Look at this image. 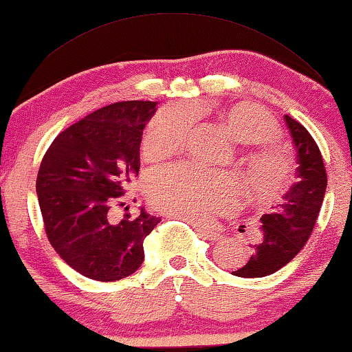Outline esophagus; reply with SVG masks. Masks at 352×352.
I'll list each match as a JSON object with an SVG mask.
<instances>
[{"label": "esophagus", "mask_w": 352, "mask_h": 352, "mask_svg": "<svg viewBox=\"0 0 352 352\" xmlns=\"http://www.w3.org/2000/svg\"><path fill=\"white\" fill-rule=\"evenodd\" d=\"M197 228V232L200 234V237H203L204 240H209V241H217L220 239V232L215 231V229L209 228V226H200V225H195Z\"/></svg>", "instance_id": "obj_1"}]
</instances>
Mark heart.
Returning a JSON list of instances; mask_svg holds the SVG:
<instances>
[{
	"label": "heart",
	"instance_id": "obj_1",
	"mask_svg": "<svg viewBox=\"0 0 352 352\" xmlns=\"http://www.w3.org/2000/svg\"><path fill=\"white\" fill-rule=\"evenodd\" d=\"M221 121L235 142L255 146L245 157L249 188L260 203L277 200L292 177L291 162L277 146L278 126L270 113L251 103H239L223 112ZM190 117L183 107H166L149 121L142 138L146 157L162 158L183 148ZM149 201L166 214L188 220H206L210 214L231 209L243 188L232 174L209 170L189 163L151 172L144 182Z\"/></svg>",
	"mask_w": 352,
	"mask_h": 352
}]
</instances>
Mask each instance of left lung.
Masks as SVG:
<instances>
[{"label":"left lung","instance_id":"left-lung-1","mask_svg":"<svg viewBox=\"0 0 352 352\" xmlns=\"http://www.w3.org/2000/svg\"><path fill=\"white\" fill-rule=\"evenodd\" d=\"M285 123L297 154V182L276 210L261 215V240L252 246L246 265L232 272L237 277H266L289 263L308 241L327 192V170L314 138L289 115Z\"/></svg>","mask_w":352,"mask_h":352}]
</instances>
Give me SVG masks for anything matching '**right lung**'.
<instances>
[{
    "label": "right lung",
    "instance_id": "right-lung-1",
    "mask_svg": "<svg viewBox=\"0 0 352 352\" xmlns=\"http://www.w3.org/2000/svg\"><path fill=\"white\" fill-rule=\"evenodd\" d=\"M157 101H120L69 126L50 144L36 177L47 239L87 278L115 282L144 260L143 241L160 219L144 209L113 220L117 197L140 169L143 129Z\"/></svg>",
    "mask_w": 352,
    "mask_h": 352
}]
</instances>
